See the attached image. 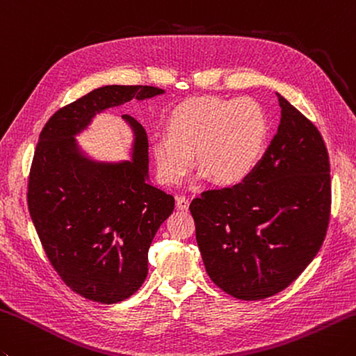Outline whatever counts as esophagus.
Returning a JSON list of instances; mask_svg holds the SVG:
<instances>
[{
	"label": "esophagus",
	"mask_w": 356,
	"mask_h": 356,
	"mask_svg": "<svg viewBox=\"0 0 356 356\" xmlns=\"http://www.w3.org/2000/svg\"><path fill=\"white\" fill-rule=\"evenodd\" d=\"M176 207L179 208V210H188V207H190V200H188L185 196H177Z\"/></svg>",
	"instance_id": "esophagus-1"
}]
</instances>
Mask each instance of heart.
Returning <instances> with one entry per match:
<instances>
[{"label": "heart", "mask_w": 356, "mask_h": 356, "mask_svg": "<svg viewBox=\"0 0 356 356\" xmlns=\"http://www.w3.org/2000/svg\"><path fill=\"white\" fill-rule=\"evenodd\" d=\"M267 136L266 111L250 97L191 99L174 111L168 134L152 138L157 177L165 185L182 184L197 154L202 179L236 185L256 168Z\"/></svg>", "instance_id": "1"}]
</instances>
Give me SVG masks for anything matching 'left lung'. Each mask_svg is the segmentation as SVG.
Returning a JSON list of instances; mask_svg holds the SVG:
<instances>
[{
    "label": "left lung",
    "instance_id": "left-lung-1",
    "mask_svg": "<svg viewBox=\"0 0 356 356\" xmlns=\"http://www.w3.org/2000/svg\"><path fill=\"white\" fill-rule=\"evenodd\" d=\"M276 95L281 123L252 174L190 205L208 276L243 301L289 287L321 248L330 218L325 143L307 117Z\"/></svg>",
    "mask_w": 356,
    "mask_h": 356
}]
</instances>
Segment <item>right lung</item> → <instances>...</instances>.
<instances>
[{
	"instance_id": "1",
	"label": "right lung",
	"mask_w": 356,
	"mask_h": 356,
	"mask_svg": "<svg viewBox=\"0 0 356 356\" xmlns=\"http://www.w3.org/2000/svg\"><path fill=\"white\" fill-rule=\"evenodd\" d=\"M162 94L154 86L94 89L57 111L40 134L27 185L31 218L61 280L90 301L115 304L142 287L174 197L149 184L148 137L136 118L122 115L134 134L131 160L90 159L75 137L103 111Z\"/></svg>"
}]
</instances>
